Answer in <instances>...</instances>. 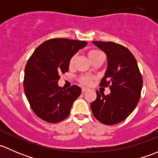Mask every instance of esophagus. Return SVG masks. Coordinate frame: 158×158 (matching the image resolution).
Segmentation results:
<instances>
[{
  "label": "esophagus",
  "mask_w": 158,
  "mask_h": 158,
  "mask_svg": "<svg viewBox=\"0 0 158 158\" xmlns=\"http://www.w3.org/2000/svg\"><path fill=\"white\" fill-rule=\"evenodd\" d=\"M88 90H89V89L85 88V87H82V92H86V91H88Z\"/></svg>",
  "instance_id": "1"
}]
</instances>
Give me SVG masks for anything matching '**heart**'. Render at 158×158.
<instances>
[{"label":"heart","instance_id":"obj_1","mask_svg":"<svg viewBox=\"0 0 158 158\" xmlns=\"http://www.w3.org/2000/svg\"><path fill=\"white\" fill-rule=\"evenodd\" d=\"M102 56H104L102 52L100 50H98V49H90V50L88 52V56L92 62L95 61V60H97V59L99 58V57ZM75 60H76V55L73 56L70 58L69 62V67H72V66H73V64H74L75 63ZM94 79H95V77H94L93 76H92V75L85 74V75H82V76H79L78 80H79V82H80L81 84H82V85H89L92 83Z\"/></svg>","mask_w":158,"mask_h":158}]
</instances>
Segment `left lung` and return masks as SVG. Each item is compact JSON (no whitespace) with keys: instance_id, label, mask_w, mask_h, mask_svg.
Wrapping results in <instances>:
<instances>
[{"instance_id":"1","label":"left lung","mask_w":158,"mask_h":158,"mask_svg":"<svg viewBox=\"0 0 158 158\" xmlns=\"http://www.w3.org/2000/svg\"><path fill=\"white\" fill-rule=\"evenodd\" d=\"M107 56L108 67L100 82L109 87L105 95L96 91L97 98L91 103L93 115L102 124L112 125L126 119L136 108L143 86V79L136 59L128 49L114 42L93 41Z\"/></svg>"}]
</instances>
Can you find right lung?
Listing matches in <instances>:
<instances>
[{
  "label": "right lung",
  "mask_w": 158,
  "mask_h": 158,
  "mask_svg": "<svg viewBox=\"0 0 158 158\" xmlns=\"http://www.w3.org/2000/svg\"><path fill=\"white\" fill-rule=\"evenodd\" d=\"M87 44L85 41L55 38L39 46L25 66L23 87L33 112L49 123H57L69 114L73 103L81 94L73 85H58L60 75L69 71L70 58Z\"/></svg>",
  "instance_id": "add662e5"
}]
</instances>
